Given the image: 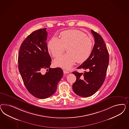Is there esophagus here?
Here are the masks:
<instances>
[{
    "mask_svg": "<svg viewBox=\"0 0 129 129\" xmlns=\"http://www.w3.org/2000/svg\"><path fill=\"white\" fill-rule=\"evenodd\" d=\"M63 72H64V74H69V73H70V72H69V71H67V70H63Z\"/></svg>",
    "mask_w": 129,
    "mask_h": 129,
    "instance_id": "34e87169",
    "label": "esophagus"
}]
</instances>
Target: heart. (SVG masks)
<instances>
[{
	"mask_svg": "<svg viewBox=\"0 0 129 129\" xmlns=\"http://www.w3.org/2000/svg\"><path fill=\"white\" fill-rule=\"evenodd\" d=\"M60 39L52 37L48 43V49L53 57H57L67 48V54L55 59V65L65 69H69L76 61L84 62L90 56L93 47L92 40L86 34L77 30L62 31Z\"/></svg>",
	"mask_w": 129,
	"mask_h": 129,
	"instance_id": "b5f03b06",
	"label": "heart"
}]
</instances>
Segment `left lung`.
Instances as JSON below:
<instances>
[{
    "mask_svg": "<svg viewBox=\"0 0 129 129\" xmlns=\"http://www.w3.org/2000/svg\"><path fill=\"white\" fill-rule=\"evenodd\" d=\"M95 43L90 56L77 69L87 70L84 73L74 71L76 81L72 88L75 93L87 98L95 93L103 84L109 63V53L101 36L91 30Z\"/></svg>",
    "mask_w": 129,
    "mask_h": 129,
    "instance_id": "left-lung-1",
    "label": "left lung"
}]
</instances>
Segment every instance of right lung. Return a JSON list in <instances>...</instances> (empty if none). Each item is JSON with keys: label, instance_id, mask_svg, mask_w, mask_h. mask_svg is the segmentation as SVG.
Segmentation results:
<instances>
[{"label": "right lung", "instance_id": "add662e5", "mask_svg": "<svg viewBox=\"0 0 129 129\" xmlns=\"http://www.w3.org/2000/svg\"><path fill=\"white\" fill-rule=\"evenodd\" d=\"M46 28L33 31L26 38L20 48L18 69L28 92L40 99L49 98L54 94L63 72L60 68L52 69L46 40ZM44 69V75L41 72Z\"/></svg>", "mask_w": 129, "mask_h": 129}]
</instances>
